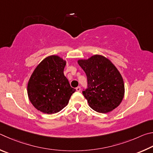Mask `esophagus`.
I'll use <instances>...</instances> for the list:
<instances>
[{
	"instance_id": "34e87169",
	"label": "esophagus",
	"mask_w": 153,
	"mask_h": 153,
	"mask_svg": "<svg viewBox=\"0 0 153 153\" xmlns=\"http://www.w3.org/2000/svg\"><path fill=\"white\" fill-rule=\"evenodd\" d=\"M76 91H78V92H79V91H81V87H77L76 88Z\"/></svg>"
}]
</instances>
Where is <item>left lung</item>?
<instances>
[{
	"mask_svg": "<svg viewBox=\"0 0 153 153\" xmlns=\"http://www.w3.org/2000/svg\"><path fill=\"white\" fill-rule=\"evenodd\" d=\"M78 63L87 75V88L82 91L89 105L99 113L116 108L124 95V81L113 64L101 55H94Z\"/></svg>",
	"mask_w": 153,
	"mask_h": 153,
	"instance_id": "left-lung-1",
	"label": "left lung"
}]
</instances>
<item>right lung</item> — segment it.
<instances>
[{
    "label": "right lung",
    "mask_w": 153,
    "mask_h": 153,
    "mask_svg": "<svg viewBox=\"0 0 153 153\" xmlns=\"http://www.w3.org/2000/svg\"><path fill=\"white\" fill-rule=\"evenodd\" d=\"M66 61L58 56L43 60L35 69L27 85L29 100L37 110L52 114L61 111L68 103L76 89L64 74Z\"/></svg>",
    "instance_id": "1"
}]
</instances>
